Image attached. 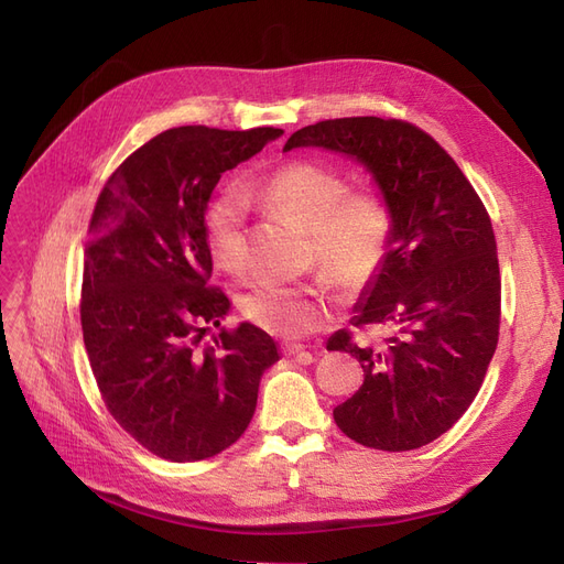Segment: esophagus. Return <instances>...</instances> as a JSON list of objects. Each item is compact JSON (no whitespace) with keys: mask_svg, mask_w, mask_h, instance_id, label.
Listing matches in <instances>:
<instances>
[{"mask_svg":"<svg viewBox=\"0 0 564 564\" xmlns=\"http://www.w3.org/2000/svg\"><path fill=\"white\" fill-rule=\"evenodd\" d=\"M282 350H284V355L299 357V360H303V362H311V360H313V355H311L308 350H305L303 346H299V344H284Z\"/></svg>","mask_w":564,"mask_h":564,"instance_id":"esophagus-1","label":"esophagus"}]
</instances>
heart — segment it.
<instances>
[{"instance_id":"1","label":"heart","mask_w":564,"mask_h":564,"mask_svg":"<svg viewBox=\"0 0 564 564\" xmlns=\"http://www.w3.org/2000/svg\"><path fill=\"white\" fill-rule=\"evenodd\" d=\"M261 195L272 209L311 232L313 259L348 289L365 286L381 270L392 218L379 191H348L346 178L315 162H292L272 172ZM247 197L226 185L204 209V237L212 259L228 272L247 268L245 242ZM242 313L259 327L280 336L311 334L332 317L327 299L317 286L261 280L247 289Z\"/></svg>"}]
</instances>
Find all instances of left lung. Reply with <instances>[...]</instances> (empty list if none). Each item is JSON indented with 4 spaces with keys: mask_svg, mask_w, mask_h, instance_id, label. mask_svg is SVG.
Here are the masks:
<instances>
[{
    "mask_svg": "<svg viewBox=\"0 0 564 564\" xmlns=\"http://www.w3.org/2000/svg\"><path fill=\"white\" fill-rule=\"evenodd\" d=\"M292 148L360 162L388 202L390 249L352 324L390 334L369 346L352 344L346 329L329 338L327 350H346L365 369L334 421L365 447L419 449L464 416L499 344L501 278L489 214L445 148L402 119H324L289 135L284 150Z\"/></svg>",
    "mask_w": 564,
    "mask_h": 564,
    "instance_id": "1",
    "label": "left lung"
}]
</instances>
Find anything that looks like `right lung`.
I'll return each mask as SVG.
<instances>
[{
  "label": "right lung",
  "mask_w": 564,
  "mask_h": 564,
  "mask_svg": "<svg viewBox=\"0 0 564 564\" xmlns=\"http://www.w3.org/2000/svg\"><path fill=\"white\" fill-rule=\"evenodd\" d=\"M282 133L162 131L98 195L84 251V346L108 412L166 460H202L240 440L263 371L280 360L275 340L249 322L195 346L230 311L209 286L204 209L220 174Z\"/></svg>",
  "instance_id": "obj_1"
}]
</instances>
